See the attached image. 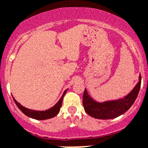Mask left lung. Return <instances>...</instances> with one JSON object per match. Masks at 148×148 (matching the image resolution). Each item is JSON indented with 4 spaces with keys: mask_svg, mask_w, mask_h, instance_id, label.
I'll list each match as a JSON object with an SVG mask.
<instances>
[{
    "mask_svg": "<svg viewBox=\"0 0 148 148\" xmlns=\"http://www.w3.org/2000/svg\"><path fill=\"white\" fill-rule=\"evenodd\" d=\"M141 77L139 76V82L132 91L123 99L113 101H106L98 103L94 101L85 89L83 94V106L85 112L91 116L100 119H110L125 113L132 107L138 97L140 91Z\"/></svg>",
    "mask_w": 148,
    "mask_h": 148,
    "instance_id": "1",
    "label": "left lung"
}]
</instances>
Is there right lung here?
<instances>
[{"instance_id":"right-lung-1","label":"right lung","mask_w":148,"mask_h":148,"mask_svg":"<svg viewBox=\"0 0 148 148\" xmlns=\"http://www.w3.org/2000/svg\"><path fill=\"white\" fill-rule=\"evenodd\" d=\"M66 91L67 89L63 92V96H62L61 98L60 99V101H58L53 107H51L50 109L45 111H36L32 110L27 109V108L23 107L20 103H18L14 98H13V101H14V102L16 103L17 107H19V109L25 115H26L29 117H31L32 119H38V120H43V119H51V118H53V117H54L55 116H57V114H58V113L60 112V110L61 106H62L63 98V97H64L65 94L66 93Z\"/></svg>"}]
</instances>
